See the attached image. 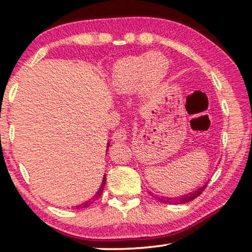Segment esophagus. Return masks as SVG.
Segmentation results:
<instances>
[{
  "label": "esophagus",
  "mask_w": 252,
  "mask_h": 252,
  "mask_svg": "<svg viewBox=\"0 0 252 252\" xmlns=\"http://www.w3.org/2000/svg\"><path fill=\"white\" fill-rule=\"evenodd\" d=\"M113 141L116 142H123L126 140V132L125 129H118L117 131H114V133L112 135Z\"/></svg>",
  "instance_id": "34e87169"
}]
</instances>
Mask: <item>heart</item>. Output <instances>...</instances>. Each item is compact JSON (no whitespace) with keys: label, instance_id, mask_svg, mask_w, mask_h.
<instances>
[{"label":"heart","instance_id":"1","mask_svg":"<svg viewBox=\"0 0 252 252\" xmlns=\"http://www.w3.org/2000/svg\"><path fill=\"white\" fill-rule=\"evenodd\" d=\"M169 61L158 52L132 55L116 63L110 76V85L119 95L130 94L139 88L143 94H150L164 80Z\"/></svg>","mask_w":252,"mask_h":252}]
</instances>
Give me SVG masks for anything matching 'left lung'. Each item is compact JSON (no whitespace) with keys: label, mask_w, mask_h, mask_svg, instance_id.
I'll use <instances>...</instances> for the list:
<instances>
[{"label":"left lung","mask_w":252,"mask_h":252,"mask_svg":"<svg viewBox=\"0 0 252 252\" xmlns=\"http://www.w3.org/2000/svg\"><path fill=\"white\" fill-rule=\"evenodd\" d=\"M207 185L208 182L204 183L203 186L197 188V189L191 191V192L189 193H186L183 195H179V197H159V195H155V194H151L153 195V197H156V199L158 200L159 202H162V203H170V204H180V203H187L189 201H192L193 199H195L198 197V195L201 194L203 192V190L206 189L207 188Z\"/></svg>","instance_id":"8db88e82"}]
</instances>
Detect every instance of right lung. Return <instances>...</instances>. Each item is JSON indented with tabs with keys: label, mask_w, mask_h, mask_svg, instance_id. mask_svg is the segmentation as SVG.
Listing matches in <instances>:
<instances>
[{
	"label": "right lung",
	"mask_w": 252,
	"mask_h": 252,
	"mask_svg": "<svg viewBox=\"0 0 252 252\" xmlns=\"http://www.w3.org/2000/svg\"><path fill=\"white\" fill-rule=\"evenodd\" d=\"M109 147H110V142H108V148L109 149ZM105 181H106V177H105V174L103 176V180H102V183H101V186H100V188H99V190L96 191V193L93 195V197L91 198V199H89V200H87V201L85 202H82V203H80V204H78V206H75L74 208L75 209H83V208H88L89 206H91V204L95 201L96 199H99L100 197H101V194H102V192H103V189H104V186H105Z\"/></svg>",
	"instance_id": "add662e5"
}]
</instances>
